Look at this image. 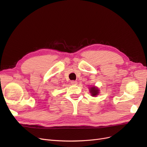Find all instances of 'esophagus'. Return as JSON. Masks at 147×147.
Instances as JSON below:
<instances>
[{
	"label": "esophagus",
	"instance_id": "obj_1",
	"mask_svg": "<svg viewBox=\"0 0 147 147\" xmlns=\"http://www.w3.org/2000/svg\"><path fill=\"white\" fill-rule=\"evenodd\" d=\"M70 83H71V84H72V85H77V83H78V82L77 81L73 80V81H70Z\"/></svg>",
	"mask_w": 147,
	"mask_h": 147
}]
</instances>
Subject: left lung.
Listing matches in <instances>:
<instances>
[{
    "label": "left lung",
    "instance_id": "obj_1",
    "mask_svg": "<svg viewBox=\"0 0 147 147\" xmlns=\"http://www.w3.org/2000/svg\"><path fill=\"white\" fill-rule=\"evenodd\" d=\"M90 93H91V95L92 96H97L98 94H99V89H98L97 87H95V86H93L92 87L90 88Z\"/></svg>",
    "mask_w": 147,
    "mask_h": 147
}]
</instances>
